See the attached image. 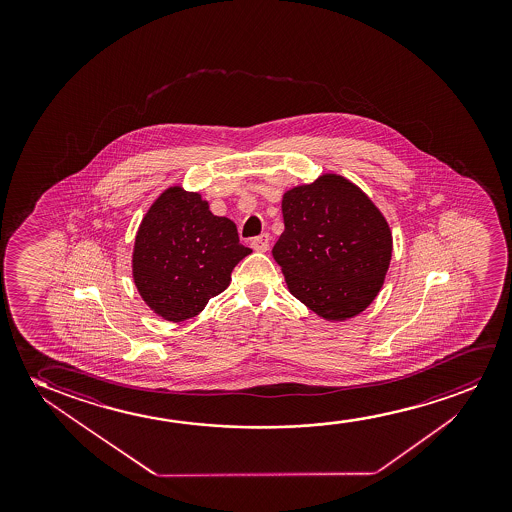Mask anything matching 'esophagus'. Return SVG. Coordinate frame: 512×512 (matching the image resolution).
I'll list each match as a JSON object with an SVG mask.
<instances>
[{
	"label": "esophagus",
	"mask_w": 512,
	"mask_h": 512,
	"mask_svg": "<svg viewBox=\"0 0 512 512\" xmlns=\"http://www.w3.org/2000/svg\"><path fill=\"white\" fill-rule=\"evenodd\" d=\"M269 234H260L257 238L252 239V248L257 252H266L269 248Z\"/></svg>",
	"instance_id": "esophagus-1"
}]
</instances>
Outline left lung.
<instances>
[{
  "instance_id": "1",
  "label": "left lung",
  "mask_w": 512,
  "mask_h": 512,
  "mask_svg": "<svg viewBox=\"0 0 512 512\" xmlns=\"http://www.w3.org/2000/svg\"><path fill=\"white\" fill-rule=\"evenodd\" d=\"M285 231L273 257L290 294L325 320L362 313L383 287L392 232L383 213L355 183L325 173L287 190Z\"/></svg>"
}]
</instances>
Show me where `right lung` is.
I'll return each mask as SVG.
<instances>
[{"instance_id":"obj_1","label":"right lung","mask_w":512,"mask_h":512,"mask_svg":"<svg viewBox=\"0 0 512 512\" xmlns=\"http://www.w3.org/2000/svg\"><path fill=\"white\" fill-rule=\"evenodd\" d=\"M250 253L232 220L213 215L201 194L176 185L164 190L141 220L134 239V285L154 313L183 322L229 287L232 269Z\"/></svg>"}]
</instances>
